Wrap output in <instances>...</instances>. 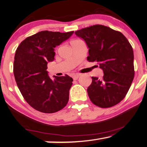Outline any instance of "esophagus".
<instances>
[{
    "label": "esophagus",
    "mask_w": 147,
    "mask_h": 147,
    "mask_svg": "<svg viewBox=\"0 0 147 147\" xmlns=\"http://www.w3.org/2000/svg\"><path fill=\"white\" fill-rule=\"evenodd\" d=\"M80 74H75V75H74L73 76H72V78H73L74 80H77L78 78L80 77Z\"/></svg>",
    "instance_id": "34e87169"
}]
</instances>
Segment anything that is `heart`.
I'll return each mask as SVG.
<instances>
[{"instance_id":"1","label":"heart","mask_w":147,"mask_h":147,"mask_svg":"<svg viewBox=\"0 0 147 147\" xmlns=\"http://www.w3.org/2000/svg\"><path fill=\"white\" fill-rule=\"evenodd\" d=\"M77 40H72V41L71 42H71H76V41H77Z\"/></svg>"}]
</instances>
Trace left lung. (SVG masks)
<instances>
[{"label":"left lung","mask_w":147,"mask_h":147,"mask_svg":"<svg viewBox=\"0 0 147 147\" xmlns=\"http://www.w3.org/2000/svg\"><path fill=\"white\" fill-rule=\"evenodd\" d=\"M89 48V61L103 69L102 78L92 77L88 88L91 102L101 108L117 105L125 98L135 76L133 48L122 33L96 24L75 32Z\"/></svg>","instance_id":"left-lung-1"}]
</instances>
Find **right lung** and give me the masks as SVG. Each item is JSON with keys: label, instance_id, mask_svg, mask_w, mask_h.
<instances>
[{"label": "right lung", "instance_id": "right-lung-1", "mask_svg": "<svg viewBox=\"0 0 147 147\" xmlns=\"http://www.w3.org/2000/svg\"><path fill=\"white\" fill-rule=\"evenodd\" d=\"M74 31H41L26 38L16 50L13 65L17 86L32 107L45 113L62 109L69 100L73 79L69 76L51 79L46 71L54 59V48L68 39Z\"/></svg>", "mask_w": 147, "mask_h": 147}]
</instances>
